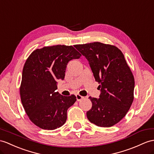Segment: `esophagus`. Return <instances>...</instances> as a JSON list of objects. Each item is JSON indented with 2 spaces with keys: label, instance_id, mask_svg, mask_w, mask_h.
<instances>
[{
  "label": "esophagus",
  "instance_id": "obj_1",
  "mask_svg": "<svg viewBox=\"0 0 154 154\" xmlns=\"http://www.w3.org/2000/svg\"><path fill=\"white\" fill-rule=\"evenodd\" d=\"M76 100H77V101H80V100H81L82 99H84V97L81 96V95H79V94H76Z\"/></svg>",
  "mask_w": 154,
  "mask_h": 154
}]
</instances>
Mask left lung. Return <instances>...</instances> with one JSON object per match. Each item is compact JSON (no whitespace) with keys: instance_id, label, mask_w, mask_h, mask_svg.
I'll return each instance as SVG.
<instances>
[{"instance_id":"1","label":"left lung","mask_w":154,"mask_h":154,"mask_svg":"<svg viewBox=\"0 0 154 154\" xmlns=\"http://www.w3.org/2000/svg\"><path fill=\"white\" fill-rule=\"evenodd\" d=\"M74 47L87 59L100 90L99 99L89 97L92 107L88 119L99 127L113 126L125 117L134 99V79L124 55L117 47L98 42Z\"/></svg>"}]
</instances>
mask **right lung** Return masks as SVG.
<instances>
[{"instance_id":"right-lung-1","label":"right lung","mask_w":154,"mask_h":154,"mask_svg":"<svg viewBox=\"0 0 154 154\" xmlns=\"http://www.w3.org/2000/svg\"><path fill=\"white\" fill-rule=\"evenodd\" d=\"M72 46L37 49L26 61L22 72L21 100L31 121L40 128L54 130L65 124L67 110L76 102L74 95L58 91L57 80H64L68 63L80 58Z\"/></svg>"}]
</instances>
